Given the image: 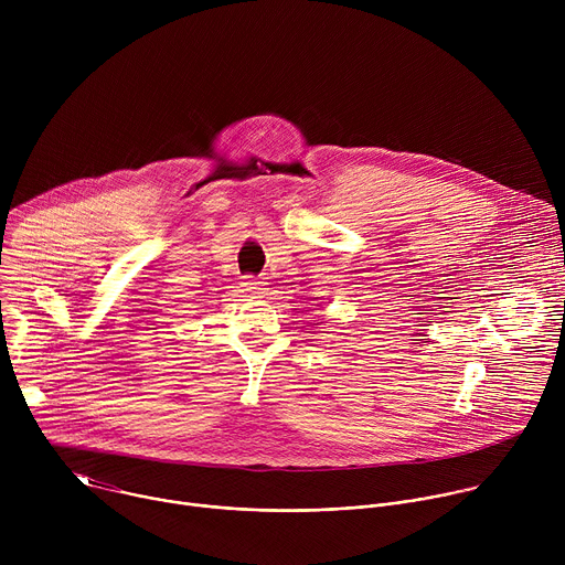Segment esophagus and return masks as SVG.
Returning a JSON list of instances; mask_svg holds the SVG:
<instances>
[{
    "instance_id": "obj_1",
    "label": "esophagus",
    "mask_w": 565,
    "mask_h": 565,
    "mask_svg": "<svg viewBox=\"0 0 565 565\" xmlns=\"http://www.w3.org/2000/svg\"><path fill=\"white\" fill-rule=\"evenodd\" d=\"M264 288H266V281H262V279H255V277L244 279V290H248V292H262Z\"/></svg>"
}]
</instances>
